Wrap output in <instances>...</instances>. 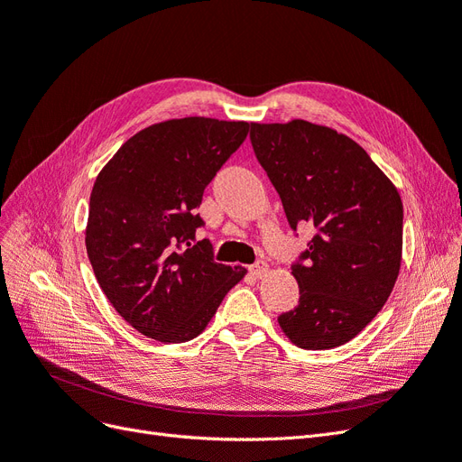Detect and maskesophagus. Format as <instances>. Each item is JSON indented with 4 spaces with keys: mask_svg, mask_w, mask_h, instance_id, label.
Instances as JSON below:
<instances>
[{
    "mask_svg": "<svg viewBox=\"0 0 462 462\" xmlns=\"http://www.w3.org/2000/svg\"><path fill=\"white\" fill-rule=\"evenodd\" d=\"M268 270H270V265L265 263V262H256V263H253L250 265V273H253L254 277H263L265 273H268Z\"/></svg>",
    "mask_w": 462,
    "mask_h": 462,
    "instance_id": "1",
    "label": "esophagus"
}]
</instances>
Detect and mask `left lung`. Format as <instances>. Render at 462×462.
Returning <instances> with one entry per match:
<instances>
[{
	"instance_id": "1",
	"label": "left lung",
	"mask_w": 462,
	"mask_h": 462,
	"mask_svg": "<svg viewBox=\"0 0 462 462\" xmlns=\"http://www.w3.org/2000/svg\"><path fill=\"white\" fill-rule=\"evenodd\" d=\"M250 143L289 226L316 229L292 263L299 306L279 316V326L306 351L345 345L395 287L402 254L399 192L365 148L324 125L250 123Z\"/></svg>"
}]
</instances>
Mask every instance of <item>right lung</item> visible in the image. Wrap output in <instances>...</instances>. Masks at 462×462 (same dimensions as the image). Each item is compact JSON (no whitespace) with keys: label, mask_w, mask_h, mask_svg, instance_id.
Here are the masks:
<instances>
[{"label":"right lung","mask_w":462,"mask_h":462,"mask_svg":"<svg viewBox=\"0 0 462 462\" xmlns=\"http://www.w3.org/2000/svg\"><path fill=\"white\" fill-rule=\"evenodd\" d=\"M246 121L170 119L131 136L90 194L87 253L104 295L136 331L162 343L197 337L241 265L214 262L197 208L248 134Z\"/></svg>","instance_id":"add662e5"}]
</instances>
